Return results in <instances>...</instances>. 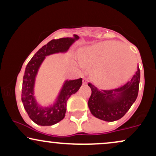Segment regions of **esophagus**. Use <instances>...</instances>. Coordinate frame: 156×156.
Instances as JSON below:
<instances>
[{
  "instance_id": "34e87169",
  "label": "esophagus",
  "mask_w": 156,
  "mask_h": 156,
  "mask_svg": "<svg viewBox=\"0 0 156 156\" xmlns=\"http://www.w3.org/2000/svg\"><path fill=\"white\" fill-rule=\"evenodd\" d=\"M87 81H88V80H87V78H83V85H87Z\"/></svg>"
}]
</instances>
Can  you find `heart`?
Segmentation results:
<instances>
[{
	"label": "heart",
	"instance_id": "b5f03b06",
	"mask_svg": "<svg viewBox=\"0 0 156 156\" xmlns=\"http://www.w3.org/2000/svg\"><path fill=\"white\" fill-rule=\"evenodd\" d=\"M127 51L119 42L106 41L82 48L78 58L83 65L93 67L91 76L98 85L112 88L128 80L135 69V57Z\"/></svg>",
	"mask_w": 156,
	"mask_h": 156
}]
</instances>
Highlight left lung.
Masks as SVG:
<instances>
[{"label":"left lung","mask_w":156,"mask_h":156,"mask_svg":"<svg viewBox=\"0 0 156 156\" xmlns=\"http://www.w3.org/2000/svg\"><path fill=\"white\" fill-rule=\"evenodd\" d=\"M140 81V69L138 68L129 81L119 88L100 90L92 84L88 86L92 94L88 101L90 112L101 120L114 122L121 119L136 100Z\"/></svg>","instance_id":"8db88e82"}]
</instances>
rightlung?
I'll list each match as a JSON object with an SVG mask.
<instances>
[{"label": "right lung", "mask_w": 156, "mask_h": 156, "mask_svg": "<svg viewBox=\"0 0 156 156\" xmlns=\"http://www.w3.org/2000/svg\"><path fill=\"white\" fill-rule=\"evenodd\" d=\"M78 39L79 37L74 34L73 37L53 39L40 48L27 64L23 76L21 99L25 110L36 124L49 126L62 120L65 116L67 100L81 87L82 78L64 80L54 102L48 106L41 105L34 95L36 78L46 56L55 53H67Z\"/></svg>", "instance_id": "obj_1"}]
</instances>
